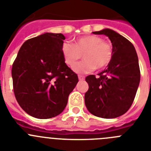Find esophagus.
I'll return each mask as SVG.
<instances>
[{
  "mask_svg": "<svg viewBox=\"0 0 151 151\" xmlns=\"http://www.w3.org/2000/svg\"><path fill=\"white\" fill-rule=\"evenodd\" d=\"M78 79H79L80 81H83V80L85 79V77L82 76H78Z\"/></svg>",
  "mask_w": 151,
  "mask_h": 151,
  "instance_id": "1",
  "label": "esophagus"
}]
</instances>
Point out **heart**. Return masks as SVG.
Listing matches in <instances>:
<instances>
[{"mask_svg": "<svg viewBox=\"0 0 151 151\" xmlns=\"http://www.w3.org/2000/svg\"><path fill=\"white\" fill-rule=\"evenodd\" d=\"M62 54L69 66L75 65L82 54L84 60L74 66L73 70L79 74L88 73L109 65L113 57V47L99 36L85 35L77 38L73 44L63 43Z\"/></svg>", "mask_w": 151, "mask_h": 151, "instance_id": "b5f03b06", "label": "heart"}]
</instances>
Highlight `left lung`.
<instances>
[{
	"label": "left lung",
	"instance_id": "obj_1",
	"mask_svg": "<svg viewBox=\"0 0 151 151\" xmlns=\"http://www.w3.org/2000/svg\"><path fill=\"white\" fill-rule=\"evenodd\" d=\"M93 33L110 38L113 57L98 78L94 75L85 78L89 86L85 106L96 116L116 118L129 110L138 90L141 78L138 55L132 44L115 31L104 29Z\"/></svg>",
	"mask_w": 151,
	"mask_h": 151
}]
</instances>
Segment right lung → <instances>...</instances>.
Returning <instances> with one entry per match:
<instances>
[{"mask_svg": "<svg viewBox=\"0 0 151 151\" xmlns=\"http://www.w3.org/2000/svg\"><path fill=\"white\" fill-rule=\"evenodd\" d=\"M65 36L46 32L24 42L12 67L13 91L24 111L38 119L62 113L78 82L65 63Z\"/></svg>", "mask_w": 151, "mask_h": 151, "instance_id": "add662e5", "label": "right lung"}]
</instances>
